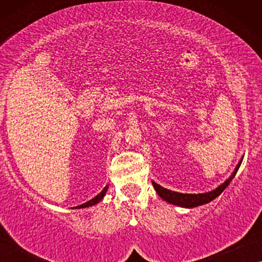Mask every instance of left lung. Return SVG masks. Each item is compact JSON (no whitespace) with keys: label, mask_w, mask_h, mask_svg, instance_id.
<instances>
[{"label":"left lung","mask_w":262,"mask_h":262,"mask_svg":"<svg viewBox=\"0 0 262 262\" xmlns=\"http://www.w3.org/2000/svg\"><path fill=\"white\" fill-rule=\"evenodd\" d=\"M241 162L242 161H239L237 167L235 168V171L232 173L231 177L224 182V184H222L220 187H217L216 189H213V191L207 192V193H200V194H184V193L173 192V191H169V189L161 187L160 185L155 184V182H152V186H154V188L156 189L157 194H159L161 198H162L163 200H166V202H168V203L174 204V205H178L181 207H195L199 205H204V204L210 203L211 200L217 198V196L228 187V185L230 184V181L234 179L236 171L238 170L239 166H241Z\"/></svg>","instance_id":"obj_1"}]
</instances>
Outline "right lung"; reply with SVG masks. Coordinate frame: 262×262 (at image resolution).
I'll return each instance as SVG.
<instances>
[{"label":"right lung","mask_w":262,"mask_h":262,"mask_svg":"<svg viewBox=\"0 0 262 262\" xmlns=\"http://www.w3.org/2000/svg\"><path fill=\"white\" fill-rule=\"evenodd\" d=\"M107 188H108V187H107V186H106V187L103 188L102 191L100 192L98 195L94 196V198L89 200V202L84 203V204H82V205H78V206H76V209H82V207H88V206H92V205H95V204H98V203L100 202V200H101V199L103 198V195L106 194V191H107Z\"/></svg>","instance_id":"right-lung-1"}]
</instances>
